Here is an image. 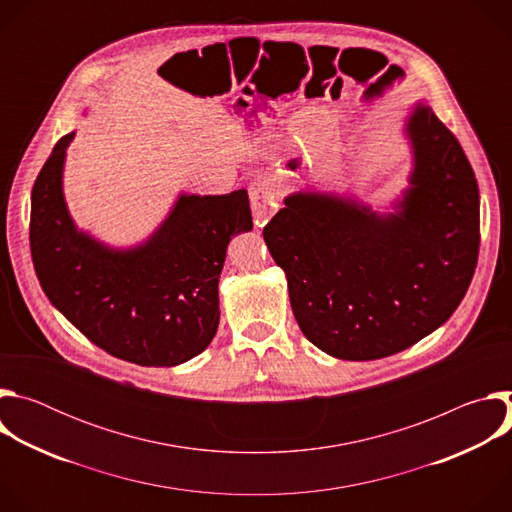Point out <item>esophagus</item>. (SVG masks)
<instances>
[{
	"mask_svg": "<svg viewBox=\"0 0 512 512\" xmlns=\"http://www.w3.org/2000/svg\"><path fill=\"white\" fill-rule=\"evenodd\" d=\"M249 196H251V208H253L255 225L263 227L279 206V190H277L273 180L263 176V178H257V180L251 182Z\"/></svg>",
	"mask_w": 512,
	"mask_h": 512,
	"instance_id": "1",
	"label": "esophagus"
}]
</instances>
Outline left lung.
<instances>
[{"label":"left lung","mask_w":512,"mask_h":512,"mask_svg":"<svg viewBox=\"0 0 512 512\" xmlns=\"http://www.w3.org/2000/svg\"><path fill=\"white\" fill-rule=\"evenodd\" d=\"M403 133L413 168L393 212L300 190L263 229L300 330L334 358L413 346L456 312L476 269L480 194L462 145L423 101Z\"/></svg>","instance_id":"obj_1"}]
</instances>
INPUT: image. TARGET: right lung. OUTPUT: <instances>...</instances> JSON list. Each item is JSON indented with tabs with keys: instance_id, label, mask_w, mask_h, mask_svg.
I'll return each mask as SVG.
<instances>
[{
	"instance_id": "right-lung-1",
	"label": "right lung",
	"mask_w": 512,
	"mask_h": 512,
	"mask_svg": "<svg viewBox=\"0 0 512 512\" xmlns=\"http://www.w3.org/2000/svg\"><path fill=\"white\" fill-rule=\"evenodd\" d=\"M75 131L64 135L32 188L30 249L52 306L105 352L141 364L176 367L214 338L218 277L227 247L253 229L247 190L180 194L145 241L115 249L68 212L62 172Z\"/></svg>"
}]
</instances>
